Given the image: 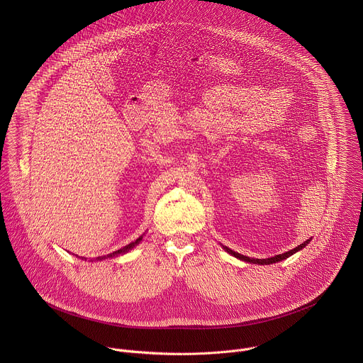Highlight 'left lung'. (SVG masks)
Segmentation results:
<instances>
[{
    "label": "left lung",
    "instance_id": "left-lung-1",
    "mask_svg": "<svg viewBox=\"0 0 363 363\" xmlns=\"http://www.w3.org/2000/svg\"><path fill=\"white\" fill-rule=\"evenodd\" d=\"M310 240H312V238H310ZM310 240H306L304 242H301L300 245H297L296 248H293V250H290V251H286V252H283V254H279V255H274V257H270V258H250V257H247V255H242V254H238V252L230 250L228 247H224V250H225L228 254H231V255L240 258V260H242V262H245V263H252V264H262V266H264V264H273V263H277V262L284 260V258H289V257L293 255L294 252H297V251H300L301 248H304V247L310 242Z\"/></svg>",
    "mask_w": 363,
    "mask_h": 363
}]
</instances>
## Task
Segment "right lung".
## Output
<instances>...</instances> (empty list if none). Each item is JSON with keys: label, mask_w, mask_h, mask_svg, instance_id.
<instances>
[{"label": "right lung", "mask_w": 363, "mask_h": 363, "mask_svg": "<svg viewBox=\"0 0 363 363\" xmlns=\"http://www.w3.org/2000/svg\"><path fill=\"white\" fill-rule=\"evenodd\" d=\"M142 238H143V235H140L139 238H136L133 242H130V244H128V245H125V247H122L121 250H116V251H113V252H111V254H108V255H101V257H97L96 260H106V258H113V257H118V255H122V254H125V252H128L129 250H132L135 245H138L140 241H142ZM82 260H83V257H82Z\"/></svg>", "instance_id": "add662e5"}]
</instances>
